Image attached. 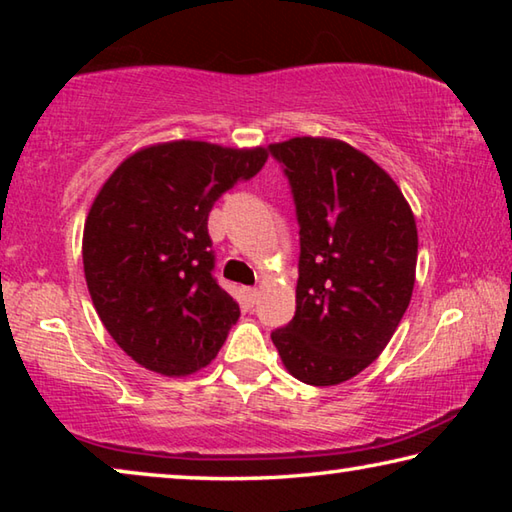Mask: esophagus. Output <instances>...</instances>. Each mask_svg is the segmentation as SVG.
<instances>
[{
  "label": "esophagus",
  "mask_w": 512,
  "mask_h": 512,
  "mask_svg": "<svg viewBox=\"0 0 512 512\" xmlns=\"http://www.w3.org/2000/svg\"><path fill=\"white\" fill-rule=\"evenodd\" d=\"M244 293H246V300L250 302V305H253V302L257 300V289L255 287H248Z\"/></svg>",
  "instance_id": "esophagus-1"
}]
</instances>
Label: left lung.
Listing matches in <instances>:
<instances>
[{
	"label": "left lung",
	"instance_id": "1",
	"mask_svg": "<svg viewBox=\"0 0 512 512\" xmlns=\"http://www.w3.org/2000/svg\"><path fill=\"white\" fill-rule=\"evenodd\" d=\"M300 225L296 316L271 339L293 377L334 386L386 348L411 302L418 230L395 180L341 140L268 146Z\"/></svg>",
	"mask_w": 512,
	"mask_h": 512
}]
</instances>
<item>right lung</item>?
<instances>
[{
	"mask_svg": "<svg viewBox=\"0 0 512 512\" xmlns=\"http://www.w3.org/2000/svg\"><path fill=\"white\" fill-rule=\"evenodd\" d=\"M268 151L178 140L133 153L101 187L83 268L108 334L146 370L185 377L221 350L239 305L214 277L207 216Z\"/></svg>",
	"mask_w": 512,
	"mask_h": 512,
	"instance_id": "add662e5",
	"label": "right lung"
}]
</instances>
